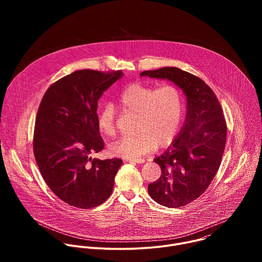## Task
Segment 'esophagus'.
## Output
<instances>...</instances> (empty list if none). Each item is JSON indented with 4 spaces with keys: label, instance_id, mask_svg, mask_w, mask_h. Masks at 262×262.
Listing matches in <instances>:
<instances>
[{
    "label": "esophagus",
    "instance_id": "esophagus-1",
    "mask_svg": "<svg viewBox=\"0 0 262 262\" xmlns=\"http://www.w3.org/2000/svg\"><path fill=\"white\" fill-rule=\"evenodd\" d=\"M129 163H135V164H144L145 160L143 159H133V160H128Z\"/></svg>",
    "mask_w": 262,
    "mask_h": 262
}]
</instances>
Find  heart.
<instances>
[{
    "mask_svg": "<svg viewBox=\"0 0 262 262\" xmlns=\"http://www.w3.org/2000/svg\"><path fill=\"white\" fill-rule=\"evenodd\" d=\"M116 103L122 110L137 113V133L124 137L110 146L112 156L123 159H138L168 145L180 125L183 101L180 90L171 84L152 88L133 84L117 97ZM97 126L105 137L115 134L114 110L104 105L97 115Z\"/></svg>",
    "mask_w": 262,
    "mask_h": 262,
    "instance_id": "heart-1",
    "label": "heart"
}]
</instances>
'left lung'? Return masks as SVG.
<instances>
[{
  "label": "left lung",
  "mask_w": 262,
  "mask_h": 262,
  "mask_svg": "<svg viewBox=\"0 0 262 262\" xmlns=\"http://www.w3.org/2000/svg\"><path fill=\"white\" fill-rule=\"evenodd\" d=\"M141 77L168 80L186 98V115L177 137L154 161L161 177L148 193L161 205L180 207L201 196L219 170L225 149L227 126L212 90L198 77L177 67L143 71Z\"/></svg>",
  "instance_id": "1"
}]
</instances>
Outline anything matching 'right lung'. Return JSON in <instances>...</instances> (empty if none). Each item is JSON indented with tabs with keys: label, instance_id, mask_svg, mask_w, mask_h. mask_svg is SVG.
<instances>
[{
	"label": "right lung",
	"instance_id": "right-lung-1",
	"mask_svg": "<svg viewBox=\"0 0 262 262\" xmlns=\"http://www.w3.org/2000/svg\"><path fill=\"white\" fill-rule=\"evenodd\" d=\"M123 72L83 69L54 83L46 92L34 129V157L50 189L61 200L92 208L113 192L121 159L99 160L91 155L104 144L97 126V103Z\"/></svg>",
	"mask_w": 262,
	"mask_h": 262
}]
</instances>
